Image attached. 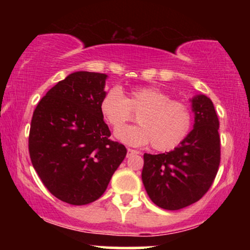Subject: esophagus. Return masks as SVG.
Instances as JSON below:
<instances>
[{
  "instance_id": "1",
  "label": "esophagus",
  "mask_w": 250,
  "mask_h": 250,
  "mask_svg": "<svg viewBox=\"0 0 250 250\" xmlns=\"http://www.w3.org/2000/svg\"><path fill=\"white\" fill-rule=\"evenodd\" d=\"M135 154H139V151H137V150H135V149L128 148V150H127V157L131 156V155H135Z\"/></svg>"
}]
</instances>
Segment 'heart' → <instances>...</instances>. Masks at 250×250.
<instances>
[{"instance_id": "b5f03b06", "label": "heart", "mask_w": 250, "mask_h": 250, "mask_svg": "<svg viewBox=\"0 0 250 250\" xmlns=\"http://www.w3.org/2000/svg\"><path fill=\"white\" fill-rule=\"evenodd\" d=\"M104 121L114 130L138 115L140 125L117 131L116 137L134 147L151 143L157 151L173 150L185 141L193 125V113L186 103L153 87L134 88L127 95L119 88L109 89L100 102Z\"/></svg>"}]
</instances>
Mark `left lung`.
Listing matches in <instances>:
<instances>
[{
	"mask_svg": "<svg viewBox=\"0 0 250 250\" xmlns=\"http://www.w3.org/2000/svg\"><path fill=\"white\" fill-rule=\"evenodd\" d=\"M194 129L179 147L166 154L143 155L142 181L160 208L177 210L197 202L213 185L221 161L219 117L211 100H191Z\"/></svg>",
	"mask_w": 250,
	"mask_h": 250,
	"instance_id": "1",
	"label": "left lung"
}]
</instances>
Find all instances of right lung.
<instances>
[{
    "instance_id": "right-lung-1",
    "label": "right lung",
    "mask_w": 250,
    "mask_h": 250,
    "mask_svg": "<svg viewBox=\"0 0 250 250\" xmlns=\"http://www.w3.org/2000/svg\"><path fill=\"white\" fill-rule=\"evenodd\" d=\"M107 75L76 71L57 82L34 110L29 131L33 167L59 200L82 206L102 196L127 155L100 111Z\"/></svg>"
}]
</instances>
